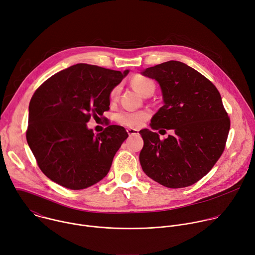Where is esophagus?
<instances>
[{
	"mask_svg": "<svg viewBox=\"0 0 255 255\" xmlns=\"http://www.w3.org/2000/svg\"><path fill=\"white\" fill-rule=\"evenodd\" d=\"M127 133H128L130 136H133V135H137V134H138V130H136V129H133V128H128V129H127Z\"/></svg>",
	"mask_w": 255,
	"mask_h": 255,
	"instance_id": "obj_1",
	"label": "esophagus"
}]
</instances>
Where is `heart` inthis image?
<instances>
[{
    "instance_id": "obj_1",
    "label": "heart",
    "mask_w": 255,
    "mask_h": 255,
    "mask_svg": "<svg viewBox=\"0 0 255 255\" xmlns=\"http://www.w3.org/2000/svg\"><path fill=\"white\" fill-rule=\"evenodd\" d=\"M131 85L143 97L150 96L155 90V85L151 80L141 76L134 77L131 81ZM119 93L120 87L117 86L112 90L110 94L111 100H116L119 96ZM115 118L117 122L122 125L131 128H139L149 118V113L147 111H120L116 114Z\"/></svg>"
}]
</instances>
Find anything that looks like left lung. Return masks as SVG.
<instances>
[{
  "instance_id": "1",
  "label": "left lung",
  "mask_w": 255,
  "mask_h": 255,
  "mask_svg": "<svg viewBox=\"0 0 255 255\" xmlns=\"http://www.w3.org/2000/svg\"><path fill=\"white\" fill-rule=\"evenodd\" d=\"M141 75L155 80L162 94L163 106L150 127L174 131L163 140L149 129L139 131L144 141L141 167L166 188L192 186L211 170L225 148L230 120L221 95L199 71L176 60L148 67Z\"/></svg>"
}]
</instances>
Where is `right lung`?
<instances>
[{"instance_id":"obj_1","label":"right lung","mask_w":255,"mask_h":255,"mask_svg":"<svg viewBox=\"0 0 255 255\" xmlns=\"http://www.w3.org/2000/svg\"><path fill=\"white\" fill-rule=\"evenodd\" d=\"M97 65H71L45 81L29 104L26 138L42 172L69 189H87L103 179L127 139L124 127L95 134L91 115L109 110L110 94L129 74Z\"/></svg>"}]
</instances>
